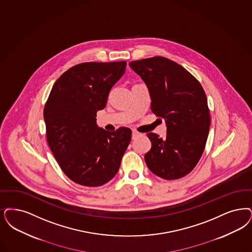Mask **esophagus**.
<instances>
[{
	"instance_id": "obj_1",
	"label": "esophagus",
	"mask_w": 252,
	"mask_h": 252,
	"mask_svg": "<svg viewBox=\"0 0 252 252\" xmlns=\"http://www.w3.org/2000/svg\"><path fill=\"white\" fill-rule=\"evenodd\" d=\"M141 133L140 132H138V131L136 130H132V139L134 140V139H136L137 137H139V136H141Z\"/></svg>"
}]
</instances>
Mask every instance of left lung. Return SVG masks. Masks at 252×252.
<instances>
[{
    "instance_id": "left-lung-1",
    "label": "left lung",
    "mask_w": 252,
    "mask_h": 252,
    "mask_svg": "<svg viewBox=\"0 0 252 252\" xmlns=\"http://www.w3.org/2000/svg\"><path fill=\"white\" fill-rule=\"evenodd\" d=\"M151 96V110L167 126L166 138L148 133L152 142L144 159L166 180L179 179L195 168L207 141L210 113L201 83L182 65L161 56L133 61Z\"/></svg>"
}]
</instances>
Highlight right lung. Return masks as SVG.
I'll list each match as a JSON object with an SVG mask.
<instances>
[{
	"mask_svg": "<svg viewBox=\"0 0 252 252\" xmlns=\"http://www.w3.org/2000/svg\"><path fill=\"white\" fill-rule=\"evenodd\" d=\"M126 66V61L79 63L55 81L46 102L48 144L62 171L81 186L99 187L111 180L130 143V128L106 131L95 118Z\"/></svg>",
	"mask_w": 252,
	"mask_h": 252,
	"instance_id": "obj_1",
	"label": "right lung"
}]
</instances>
